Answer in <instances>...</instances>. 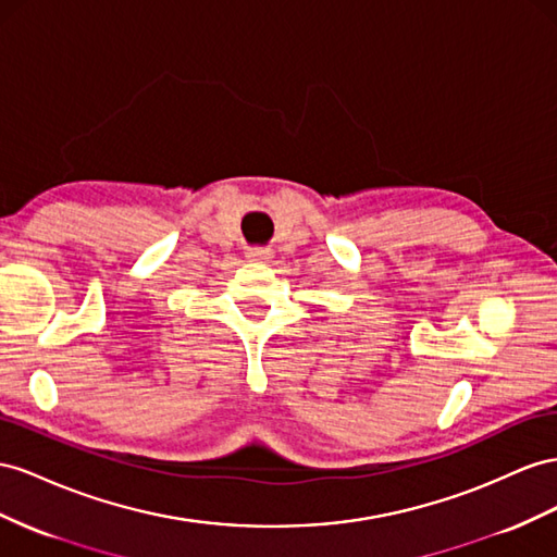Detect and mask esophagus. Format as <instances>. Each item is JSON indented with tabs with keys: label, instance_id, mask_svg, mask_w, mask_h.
<instances>
[{
	"label": "esophagus",
	"instance_id": "obj_1",
	"mask_svg": "<svg viewBox=\"0 0 557 557\" xmlns=\"http://www.w3.org/2000/svg\"><path fill=\"white\" fill-rule=\"evenodd\" d=\"M246 258L250 262H269V260H272V252H269L267 248H248Z\"/></svg>",
	"mask_w": 557,
	"mask_h": 557
}]
</instances>
